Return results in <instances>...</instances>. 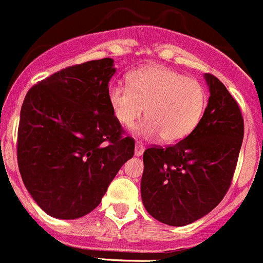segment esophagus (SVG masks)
Listing matches in <instances>:
<instances>
[{"instance_id": "esophagus-1", "label": "esophagus", "mask_w": 263, "mask_h": 263, "mask_svg": "<svg viewBox=\"0 0 263 263\" xmlns=\"http://www.w3.org/2000/svg\"><path fill=\"white\" fill-rule=\"evenodd\" d=\"M144 151V146L141 143V142H137L136 143V150H134V155L141 156Z\"/></svg>"}]
</instances>
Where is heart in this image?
Listing matches in <instances>:
<instances>
[{
    "mask_svg": "<svg viewBox=\"0 0 263 263\" xmlns=\"http://www.w3.org/2000/svg\"><path fill=\"white\" fill-rule=\"evenodd\" d=\"M129 86L112 84L108 100L116 119L124 126L134 125L139 136H161L167 143L186 138L201 121L206 107V91L198 81L186 78L161 65H146L127 77Z\"/></svg>",
    "mask_w": 263,
    "mask_h": 263,
    "instance_id": "obj_1",
    "label": "heart"
}]
</instances>
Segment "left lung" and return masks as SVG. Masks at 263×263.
I'll list each match as a JSON object with an SVG mask.
<instances>
[{"label":"left lung","mask_w":263,"mask_h":263,"mask_svg":"<svg viewBox=\"0 0 263 263\" xmlns=\"http://www.w3.org/2000/svg\"><path fill=\"white\" fill-rule=\"evenodd\" d=\"M203 77L210 98L196 129L173 146L143 154L144 209L173 227L190 224L218 206L232 181L244 138L236 100L216 77Z\"/></svg>","instance_id":"1"}]
</instances>
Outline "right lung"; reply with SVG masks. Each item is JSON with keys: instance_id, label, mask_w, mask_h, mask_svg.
Instances as JSON below:
<instances>
[{"instance_id": "obj_1", "label": "right lung", "mask_w": 263, "mask_h": 263, "mask_svg": "<svg viewBox=\"0 0 263 263\" xmlns=\"http://www.w3.org/2000/svg\"><path fill=\"white\" fill-rule=\"evenodd\" d=\"M112 59L69 66L27 92L18 129V165L28 193L48 215L78 219L95 209L133 158L108 100Z\"/></svg>"}]
</instances>
